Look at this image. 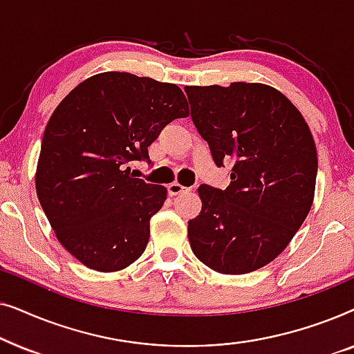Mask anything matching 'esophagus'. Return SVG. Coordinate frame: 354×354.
<instances>
[{
    "label": "esophagus",
    "instance_id": "obj_1",
    "mask_svg": "<svg viewBox=\"0 0 354 354\" xmlns=\"http://www.w3.org/2000/svg\"><path fill=\"white\" fill-rule=\"evenodd\" d=\"M187 190H188V188L180 185V183H178V182H172V183H169V185H167V193H169V195H171V196L180 195V193L187 192Z\"/></svg>",
    "mask_w": 354,
    "mask_h": 354
}]
</instances>
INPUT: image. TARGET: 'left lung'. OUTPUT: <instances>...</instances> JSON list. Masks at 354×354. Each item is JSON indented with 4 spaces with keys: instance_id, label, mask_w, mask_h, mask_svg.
I'll return each mask as SVG.
<instances>
[{
    "instance_id": "obj_1",
    "label": "left lung",
    "mask_w": 354,
    "mask_h": 354,
    "mask_svg": "<svg viewBox=\"0 0 354 354\" xmlns=\"http://www.w3.org/2000/svg\"><path fill=\"white\" fill-rule=\"evenodd\" d=\"M192 120L216 166L232 161L225 190L198 188L188 221L193 254L221 274H248L274 261L313 206L316 143L301 113L264 84L185 86Z\"/></svg>"
}]
</instances>
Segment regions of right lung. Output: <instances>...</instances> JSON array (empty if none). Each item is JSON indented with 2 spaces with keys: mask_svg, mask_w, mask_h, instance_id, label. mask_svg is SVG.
Returning <instances> with one entry per match:
<instances>
[{
  "mask_svg": "<svg viewBox=\"0 0 354 354\" xmlns=\"http://www.w3.org/2000/svg\"><path fill=\"white\" fill-rule=\"evenodd\" d=\"M188 114L177 85L129 72L90 77L57 104L43 133L37 195L56 239L86 268L115 272L143 254L167 188L133 178L129 162L149 161L161 130Z\"/></svg>",
  "mask_w": 354,
  "mask_h": 354,
  "instance_id": "1",
  "label": "right lung"
}]
</instances>
